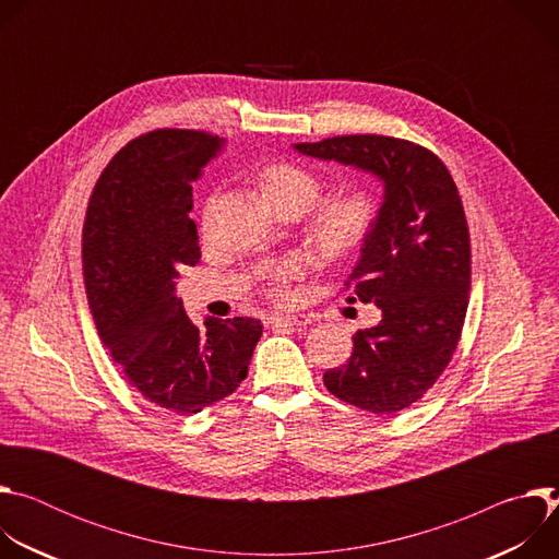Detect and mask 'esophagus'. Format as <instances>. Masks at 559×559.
Segmentation results:
<instances>
[{"instance_id": "esophagus-1", "label": "esophagus", "mask_w": 559, "mask_h": 559, "mask_svg": "<svg viewBox=\"0 0 559 559\" xmlns=\"http://www.w3.org/2000/svg\"><path fill=\"white\" fill-rule=\"evenodd\" d=\"M272 325H289V328H305L311 323V318L305 313H274L270 318Z\"/></svg>"}]
</instances>
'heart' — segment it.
Returning <instances> with one entry per match:
<instances>
[{"mask_svg":"<svg viewBox=\"0 0 559 559\" xmlns=\"http://www.w3.org/2000/svg\"><path fill=\"white\" fill-rule=\"evenodd\" d=\"M259 186L265 201L274 210L294 207L302 212L318 197V192H321V181H318V177L311 170L296 164H276L265 168L261 173ZM376 212L378 205L369 192H345L318 207L311 223V234L316 238V243L323 250L334 254L347 252L356 248L367 236L376 221ZM296 272L298 261L289 259L278 263L270 272V278H274L281 285Z\"/></svg>","mask_w":559,"mask_h":559,"instance_id":"b5f03b06","label":"heart"}]
</instances>
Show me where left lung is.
<instances>
[{"instance_id":"8db88e82","label":"left lung","mask_w":559,"mask_h":559,"mask_svg":"<svg viewBox=\"0 0 559 559\" xmlns=\"http://www.w3.org/2000/svg\"><path fill=\"white\" fill-rule=\"evenodd\" d=\"M294 150L382 183V203L349 276L354 294L382 318L358 330L347 365L323 378L358 409L403 412L444 371L464 323L471 248L457 188L436 154L403 139L349 134Z\"/></svg>"}]
</instances>
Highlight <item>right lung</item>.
I'll list each match as a JSON object with an SVG mask.
<instances>
[{"mask_svg":"<svg viewBox=\"0 0 559 559\" xmlns=\"http://www.w3.org/2000/svg\"><path fill=\"white\" fill-rule=\"evenodd\" d=\"M223 147L194 130L141 134L102 173L84 223L86 294L106 349L145 401L181 416L241 384L263 334L254 318L207 316L197 328L177 296L179 270L201 259L192 183Z\"/></svg>","mask_w":559,"mask_h":559,"instance_id":"obj_1","label":"right lung"}]
</instances>
